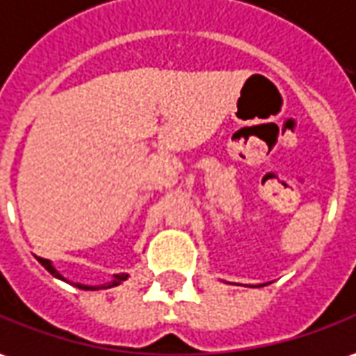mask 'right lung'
Masks as SVG:
<instances>
[{
	"label": "right lung",
	"mask_w": 356,
	"mask_h": 356,
	"mask_svg": "<svg viewBox=\"0 0 356 356\" xmlns=\"http://www.w3.org/2000/svg\"><path fill=\"white\" fill-rule=\"evenodd\" d=\"M38 261H40V264H42V266L46 267L48 271H50L51 275L58 277V279H61V281H67V279H63V277H61L60 273H58V269H56V267L51 266L50 259H44V257H38ZM127 277H129V275H127V273H120V275H114V281H110V283H106V285L90 286V285H81V283H75V286H77V289H83V291H97V289H110V286H116V285H120L122 281H126Z\"/></svg>",
	"instance_id": "right-lung-1"
}]
</instances>
